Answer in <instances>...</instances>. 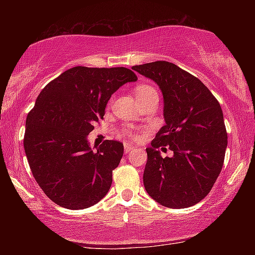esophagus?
<instances>
[{"label": "esophagus", "mask_w": 255, "mask_h": 255, "mask_svg": "<svg viewBox=\"0 0 255 255\" xmlns=\"http://www.w3.org/2000/svg\"><path fill=\"white\" fill-rule=\"evenodd\" d=\"M132 149H133V147H132V146L125 144V146H124V152H125V154H127V153H130V152L132 151Z\"/></svg>", "instance_id": "1"}]
</instances>
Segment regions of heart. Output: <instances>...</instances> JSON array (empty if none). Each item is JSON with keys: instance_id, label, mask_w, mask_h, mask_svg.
Masks as SVG:
<instances>
[{"instance_id": "heart-1", "label": "heart", "mask_w": 255, "mask_h": 255, "mask_svg": "<svg viewBox=\"0 0 255 255\" xmlns=\"http://www.w3.org/2000/svg\"><path fill=\"white\" fill-rule=\"evenodd\" d=\"M134 93L139 102L152 99V97H158V92H156V89L153 86L148 85V83H139L138 86H135ZM122 135L128 139H131V140H138L139 139V135L132 130H128V128H124V130L122 131Z\"/></svg>"}]
</instances>
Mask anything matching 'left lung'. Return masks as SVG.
Returning <instances> with one entry per match:
<instances>
[{"label":"left lung","instance_id":"1","mask_svg":"<svg viewBox=\"0 0 255 255\" xmlns=\"http://www.w3.org/2000/svg\"><path fill=\"white\" fill-rule=\"evenodd\" d=\"M152 79L163 95L160 128L146 148L144 186L149 196L166 208L197 204L209 194L221 173L228 132L217 99L196 76L168 61L132 66ZM174 155L162 158L157 148Z\"/></svg>","mask_w":255,"mask_h":255}]
</instances>
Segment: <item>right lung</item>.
I'll use <instances>...</instances> for the list:
<instances>
[{
  "mask_svg": "<svg viewBox=\"0 0 255 255\" xmlns=\"http://www.w3.org/2000/svg\"><path fill=\"white\" fill-rule=\"evenodd\" d=\"M137 75L125 67L69 68L45 86L27 114L24 149L37 183L55 204L80 210L102 200L124 146L106 140L93 151L87 135L108 101Z\"/></svg>",
  "mask_w": 255,
  "mask_h": 255,
  "instance_id": "right-lung-1",
  "label": "right lung"
}]
</instances>
